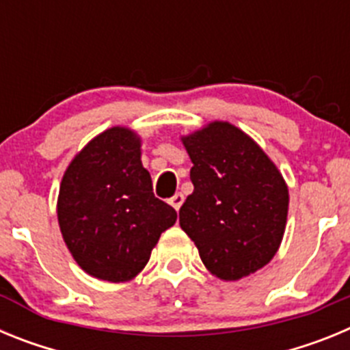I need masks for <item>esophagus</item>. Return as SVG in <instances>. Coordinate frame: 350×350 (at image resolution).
Masks as SVG:
<instances>
[{"label": "esophagus", "mask_w": 350, "mask_h": 350, "mask_svg": "<svg viewBox=\"0 0 350 350\" xmlns=\"http://www.w3.org/2000/svg\"><path fill=\"white\" fill-rule=\"evenodd\" d=\"M182 203H184V194L182 193H175L172 198H170V205H172L175 210L180 208Z\"/></svg>", "instance_id": "obj_1"}]
</instances>
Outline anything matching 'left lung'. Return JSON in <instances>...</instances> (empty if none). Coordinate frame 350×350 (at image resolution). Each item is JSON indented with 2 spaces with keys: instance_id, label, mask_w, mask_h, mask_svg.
I'll list each match as a JSON object with an SVG mask.
<instances>
[{
  "instance_id": "obj_1",
  "label": "left lung",
  "mask_w": 350,
  "mask_h": 350,
  "mask_svg": "<svg viewBox=\"0 0 350 350\" xmlns=\"http://www.w3.org/2000/svg\"><path fill=\"white\" fill-rule=\"evenodd\" d=\"M193 161V194L180 206V228L203 265L238 280L271 261L282 242L289 193L277 166L230 122H212L182 138Z\"/></svg>"
}]
</instances>
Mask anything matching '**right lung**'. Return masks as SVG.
I'll use <instances>...</instances> for the list:
<instances>
[{"label": "right lung", "mask_w": 350, "mask_h": 350, "mask_svg": "<svg viewBox=\"0 0 350 350\" xmlns=\"http://www.w3.org/2000/svg\"><path fill=\"white\" fill-rule=\"evenodd\" d=\"M64 242L96 279L124 282L140 273L177 212L154 196L140 138L112 128L89 142L64 173L57 200Z\"/></svg>", "instance_id": "obj_1"}]
</instances>
